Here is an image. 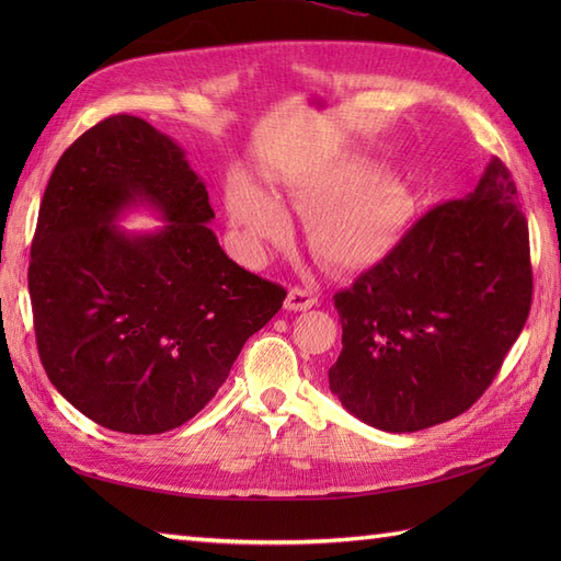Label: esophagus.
<instances>
[{"label":"esophagus","mask_w":561,"mask_h":561,"mask_svg":"<svg viewBox=\"0 0 561 561\" xmlns=\"http://www.w3.org/2000/svg\"><path fill=\"white\" fill-rule=\"evenodd\" d=\"M316 304H318V296H313L311 291L291 289L287 294V301H284V308H287V311H308V308H313Z\"/></svg>","instance_id":"34e87169"}]
</instances>
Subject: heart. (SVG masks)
<instances>
[{"mask_svg":"<svg viewBox=\"0 0 561 561\" xmlns=\"http://www.w3.org/2000/svg\"><path fill=\"white\" fill-rule=\"evenodd\" d=\"M289 207L308 217V243L337 272L378 267L398 248L408 229L412 202L404 187L362 165L316 175L287 195ZM229 219L236 245L250 262H260L270 245L289 241L291 221L277 202L248 181L229 187Z\"/></svg>","mask_w":561,"mask_h":561,"instance_id":"b5f03b06","label":"heart"}]
</instances>
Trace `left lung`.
I'll return each mask as SVG.
<instances>
[{
  "instance_id": "obj_1",
  "label": "left lung",
  "mask_w": 561,
  "mask_h": 561,
  "mask_svg": "<svg viewBox=\"0 0 561 561\" xmlns=\"http://www.w3.org/2000/svg\"><path fill=\"white\" fill-rule=\"evenodd\" d=\"M533 299L528 221L506 165L434 207L390 257L335 294L342 352L330 390L380 432H420L490 388Z\"/></svg>"
}]
</instances>
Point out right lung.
<instances>
[{"label": "right lung", "mask_w": 561, "mask_h": 561, "mask_svg": "<svg viewBox=\"0 0 561 561\" xmlns=\"http://www.w3.org/2000/svg\"><path fill=\"white\" fill-rule=\"evenodd\" d=\"M137 206L164 226L114 224ZM211 219L185 151L141 117H105L59 157L28 291L45 374L83 416L123 434L185 424L282 308L287 291L238 267Z\"/></svg>", "instance_id": "obj_1"}]
</instances>
